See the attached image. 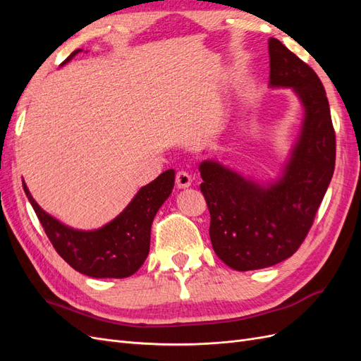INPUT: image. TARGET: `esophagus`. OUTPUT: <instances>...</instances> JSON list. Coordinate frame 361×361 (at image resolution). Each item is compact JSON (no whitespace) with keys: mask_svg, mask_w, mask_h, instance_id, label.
Wrapping results in <instances>:
<instances>
[{"mask_svg":"<svg viewBox=\"0 0 361 361\" xmlns=\"http://www.w3.org/2000/svg\"><path fill=\"white\" fill-rule=\"evenodd\" d=\"M192 183V176L187 171H179L176 174V187L183 190V188H188L190 185Z\"/></svg>","mask_w":361,"mask_h":361,"instance_id":"34e87169","label":"esophagus"}]
</instances>
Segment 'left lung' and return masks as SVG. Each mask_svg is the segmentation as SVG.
Listing matches in <instances>:
<instances>
[{"mask_svg":"<svg viewBox=\"0 0 361 361\" xmlns=\"http://www.w3.org/2000/svg\"><path fill=\"white\" fill-rule=\"evenodd\" d=\"M269 87L292 89L302 105L297 141L276 180L259 182L215 159L200 162L215 255L236 271L268 268L302 244L333 178L336 135L314 71L274 37L268 40Z\"/></svg>","mask_w":361,"mask_h":361,"instance_id":"1","label":"left lung"}]
</instances>
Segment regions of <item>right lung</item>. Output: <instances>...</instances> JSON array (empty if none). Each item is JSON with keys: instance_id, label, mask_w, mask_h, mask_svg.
Wrapping results in <instances>:
<instances>
[{"instance_id": "1", "label": "right lung", "mask_w": 361, "mask_h": 361, "mask_svg": "<svg viewBox=\"0 0 361 361\" xmlns=\"http://www.w3.org/2000/svg\"><path fill=\"white\" fill-rule=\"evenodd\" d=\"M81 49L73 51L63 64ZM24 191L45 233L57 253L84 276L125 279L145 264L150 248V227L162 203L174 187V170H167L145 185L114 220L94 231H80L59 221L32 199L27 183Z\"/></svg>"}]
</instances>
